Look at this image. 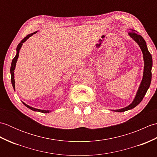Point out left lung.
I'll return each mask as SVG.
<instances>
[{
    "label": "left lung",
    "instance_id": "obj_1",
    "mask_svg": "<svg viewBox=\"0 0 157 157\" xmlns=\"http://www.w3.org/2000/svg\"><path fill=\"white\" fill-rule=\"evenodd\" d=\"M128 34L136 43H138V44L139 45L140 48L142 52L143 59H144V72H143V78L142 79V82L140 83V85L139 86L134 101H133L131 104L128 105V106H126L125 108H123L121 109L112 110V111H114L115 112H124L136 107V106L138 104H140V102L142 101V99L144 97L146 93L147 92L151 83V70L152 67V58L151 53L148 51L144 39L142 37V36L139 35L137 32L135 31L134 29H131V32H130Z\"/></svg>",
    "mask_w": 157,
    "mask_h": 157
}]
</instances>
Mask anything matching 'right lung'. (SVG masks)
Listing matches in <instances>:
<instances>
[{
  "label": "right lung",
  "instance_id": "right-lung-1",
  "mask_svg": "<svg viewBox=\"0 0 157 157\" xmlns=\"http://www.w3.org/2000/svg\"><path fill=\"white\" fill-rule=\"evenodd\" d=\"M36 32H37V31L34 32V33H32V34H28L27 36H25V37L24 38H23L21 42H20V43H19V44L17 45V48H16L17 54H16L15 57L13 58V59L12 60L11 66V69H10V71H11V84H12V86H13V89H14V90H15V79H14V71H15V69L16 63H17V59H18V57H19V51H20V49H21V46H22V45H23V43L25 42L29 37H31L32 36H33V34H35ZM23 102V104L25 106H27L28 108H29V109L32 110V111H38V112L43 113H48L51 112V111H48V110L47 111V110H41V109H36V108H34V107H32V106H29V105H26L25 102Z\"/></svg>",
  "mask_w": 157,
  "mask_h": 157
}]
</instances>
